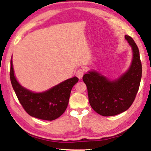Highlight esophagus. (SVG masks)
Wrapping results in <instances>:
<instances>
[{
  "mask_svg": "<svg viewBox=\"0 0 151 151\" xmlns=\"http://www.w3.org/2000/svg\"><path fill=\"white\" fill-rule=\"evenodd\" d=\"M84 75V70L82 69H78V70L77 71V73H76V76H77V77H78L80 80L82 78V77H83Z\"/></svg>",
  "mask_w": 151,
  "mask_h": 151,
  "instance_id": "esophagus-1",
  "label": "esophagus"
}]
</instances>
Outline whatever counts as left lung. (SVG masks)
<instances>
[{"label": "left lung", "instance_id": "8db88e82", "mask_svg": "<svg viewBox=\"0 0 151 151\" xmlns=\"http://www.w3.org/2000/svg\"><path fill=\"white\" fill-rule=\"evenodd\" d=\"M132 51L129 69L118 78L111 80L96 70L83 76L88 88L89 103L100 115L111 116L125 111L134 101L142 77V64L137 45L131 37L125 35Z\"/></svg>", "mask_w": 151, "mask_h": 151}]
</instances>
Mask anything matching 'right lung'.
Returning <instances> with one entry per match:
<instances>
[{
    "mask_svg": "<svg viewBox=\"0 0 151 151\" xmlns=\"http://www.w3.org/2000/svg\"><path fill=\"white\" fill-rule=\"evenodd\" d=\"M10 79L14 92L27 113L31 116L47 121L58 118L66 111L71 89L79 80L77 77H74L45 91L40 93L31 91L22 86L16 78L12 57Z\"/></svg>",
    "mask_w": 151,
    "mask_h": 151,
    "instance_id": "add662e5",
    "label": "right lung"
}]
</instances>
